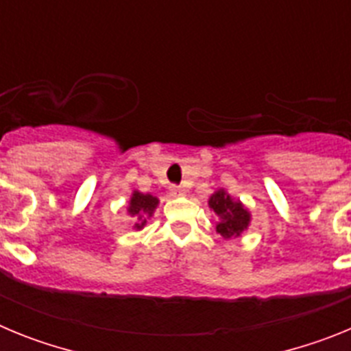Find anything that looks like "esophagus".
<instances>
[{
	"instance_id": "obj_1",
	"label": "esophagus",
	"mask_w": 351,
	"mask_h": 351,
	"mask_svg": "<svg viewBox=\"0 0 351 351\" xmlns=\"http://www.w3.org/2000/svg\"><path fill=\"white\" fill-rule=\"evenodd\" d=\"M169 195L173 198L182 197V195H184V190H182V188H179V186H169Z\"/></svg>"
}]
</instances>
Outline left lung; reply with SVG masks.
I'll use <instances>...</instances> for the list:
<instances>
[{"mask_svg": "<svg viewBox=\"0 0 351 351\" xmlns=\"http://www.w3.org/2000/svg\"><path fill=\"white\" fill-rule=\"evenodd\" d=\"M209 209L218 216L216 232L225 241L237 239L250 228L251 213L239 198L232 197L225 188L214 191L207 200Z\"/></svg>", "mask_w": 351, "mask_h": 351, "instance_id": "8db88e82", "label": "left lung"}]
</instances>
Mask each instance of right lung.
I'll return each mask as SVG.
<instances>
[{"label": "right lung", "mask_w": 351, "mask_h": 351, "mask_svg": "<svg viewBox=\"0 0 351 351\" xmlns=\"http://www.w3.org/2000/svg\"><path fill=\"white\" fill-rule=\"evenodd\" d=\"M158 204H160V200L151 193H142L138 190L132 191L128 207H126V214H128L130 218H133V230L138 232L144 228L147 219L153 218Z\"/></svg>", "instance_id": "add662e5"}]
</instances>
